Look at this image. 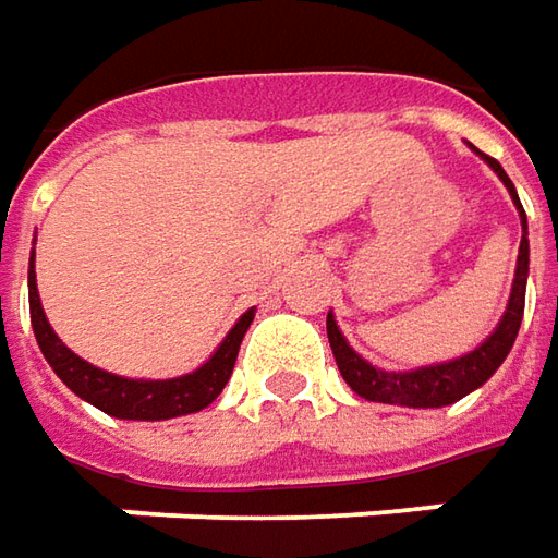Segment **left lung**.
I'll return each instance as SVG.
<instances>
[{"label":"left lung","instance_id":"8db88e82","mask_svg":"<svg viewBox=\"0 0 558 558\" xmlns=\"http://www.w3.org/2000/svg\"><path fill=\"white\" fill-rule=\"evenodd\" d=\"M475 154L497 172L500 182L507 184L509 197H512L519 216H522V243H519V259H515V278H512L507 312L500 317V324L494 327V333L478 349H472L470 355L453 357V361H445V364L416 367V371H383V367H374L371 361H364L345 342L333 315H327V339H330V349H333V357H337L339 374L352 386V392L367 398V401L401 404V408H445V404H453V401L466 398L478 386L488 383L494 371L507 361L509 349L519 337L522 315H525V283H529V219H525V209H522L519 194H515L509 175L504 172V166L488 154H482V150H475Z\"/></svg>","mask_w":558,"mask_h":558}]
</instances>
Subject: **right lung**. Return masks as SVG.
Instances as JSON below:
<instances>
[{
  "label": "right lung",
  "mask_w": 558,
  "mask_h": 558,
  "mask_svg": "<svg viewBox=\"0 0 558 558\" xmlns=\"http://www.w3.org/2000/svg\"><path fill=\"white\" fill-rule=\"evenodd\" d=\"M27 287L33 333H36V342L51 364V371L61 376V383L70 392H76L83 401L95 404L98 411L110 413L117 420H172V416L197 413L206 404H213L225 389V383L231 379L243 333L250 330V324L256 317V308L243 312L241 320L231 327V333L221 339L219 349L194 374L175 376V379H129V376L107 374L101 367L88 364L80 355H73L58 339L49 317L43 312V302H39L33 256H29Z\"/></svg>",
  "instance_id": "add662e5"
}]
</instances>
